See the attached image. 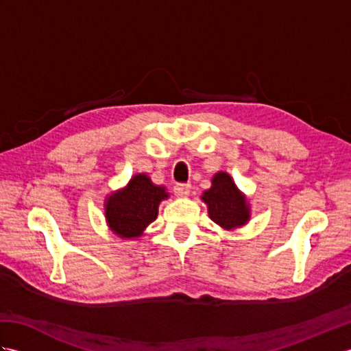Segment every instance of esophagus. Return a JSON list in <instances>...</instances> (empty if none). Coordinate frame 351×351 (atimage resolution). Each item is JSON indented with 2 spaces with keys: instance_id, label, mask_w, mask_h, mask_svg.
I'll return each mask as SVG.
<instances>
[{
  "instance_id": "obj_1",
  "label": "esophagus",
  "mask_w": 351,
  "mask_h": 351,
  "mask_svg": "<svg viewBox=\"0 0 351 351\" xmlns=\"http://www.w3.org/2000/svg\"><path fill=\"white\" fill-rule=\"evenodd\" d=\"M190 184H176L173 187V191L178 197H187L190 195Z\"/></svg>"
}]
</instances>
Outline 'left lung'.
I'll use <instances>...</instances> for the list:
<instances>
[{"mask_svg":"<svg viewBox=\"0 0 351 351\" xmlns=\"http://www.w3.org/2000/svg\"><path fill=\"white\" fill-rule=\"evenodd\" d=\"M202 200L208 206L211 220L226 230L241 228L250 219L247 199L226 171L214 175L211 189L204 193Z\"/></svg>","mask_w":351,"mask_h":351,"instance_id":"left-lung-1","label":"left lung"}]
</instances>
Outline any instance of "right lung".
<instances>
[{
  "mask_svg": "<svg viewBox=\"0 0 351 351\" xmlns=\"http://www.w3.org/2000/svg\"><path fill=\"white\" fill-rule=\"evenodd\" d=\"M169 193L152 184L149 176L138 173L125 189L106 199V220L108 228L121 238H138L158 215V205Z\"/></svg>",
  "mask_w": 351,
  "mask_h": 351,
  "instance_id": "1",
  "label": "right lung"
}]
</instances>
